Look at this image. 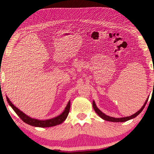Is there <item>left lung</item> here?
<instances>
[{
	"mask_svg": "<svg viewBox=\"0 0 154 154\" xmlns=\"http://www.w3.org/2000/svg\"><path fill=\"white\" fill-rule=\"evenodd\" d=\"M148 98H149V97H148L147 98V100H145V103H144V105H143V106H142V107L140 109V110L138 111L137 113H135L134 114L132 115V116H130L124 117V118H113V117L109 116H107V115H106V114H105L104 113H103V112L101 111L100 109H99L97 107V106L96 105V103L94 102V100H93L92 105H93V108H94V111H95L96 113H97L98 116L100 117L101 118H102L103 119H104V120L109 121V122H126L128 120H130V119H133L134 118H136L137 116H139V115L140 113V112H141L143 110V109L145 108V105L147 103Z\"/></svg>",
	"mask_w": 154,
	"mask_h": 154,
	"instance_id": "1",
	"label": "left lung"
}]
</instances>
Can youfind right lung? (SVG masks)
<instances>
[{
	"label": "right lung",
	"mask_w": 154,
	"mask_h": 154,
	"mask_svg": "<svg viewBox=\"0 0 154 154\" xmlns=\"http://www.w3.org/2000/svg\"><path fill=\"white\" fill-rule=\"evenodd\" d=\"M6 98L9 105L11 106V108L14 109V111L16 113L17 116L20 117V119H22L23 122H25L26 124H28L30 125V126H32L35 127L47 128V127L55 126L56 125H59L62 124V122L66 119L68 115H69V113L70 106H71V102H70L69 100L63 112H62L60 115H59L58 116L55 117V118H51V119H45V120H40V119L30 118V117L27 116L26 114L23 113L22 111H20L19 109L16 107V106H15L14 104L11 102V100H9L7 96H6Z\"/></svg>",
	"instance_id": "obj_1"
}]
</instances>
